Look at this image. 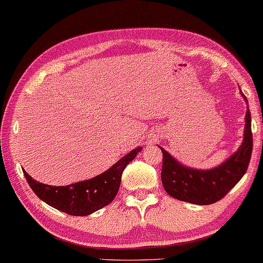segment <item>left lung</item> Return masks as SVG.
Returning a JSON list of instances; mask_svg holds the SVG:
<instances>
[{
    "label": "left lung",
    "mask_w": 263,
    "mask_h": 263,
    "mask_svg": "<svg viewBox=\"0 0 263 263\" xmlns=\"http://www.w3.org/2000/svg\"><path fill=\"white\" fill-rule=\"evenodd\" d=\"M242 96L248 104L246 96L243 93ZM160 149L163 152L161 182L168 195L194 204L217 202L240 181L247 172L253 151L250 111L249 109L247 110L242 145L236 153L217 167L211 170H196L184 166L164 148L160 147Z\"/></svg>",
    "instance_id": "obj_1"
}]
</instances>
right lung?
I'll list each match as a JSON object with an SVG mask.
<instances>
[{
    "label": "right lung",
    "mask_w": 263,
    "mask_h": 263,
    "mask_svg": "<svg viewBox=\"0 0 263 263\" xmlns=\"http://www.w3.org/2000/svg\"><path fill=\"white\" fill-rule=\"evenodd\" d=\"M141 149H133L102 175L69 185H48L34 181L26 171L24 175L35 195L49 206L67 214L85 217L112 202L120 189L123 170Z\"/></svg>",
    "instance_id": "1"
}]
</instances>
